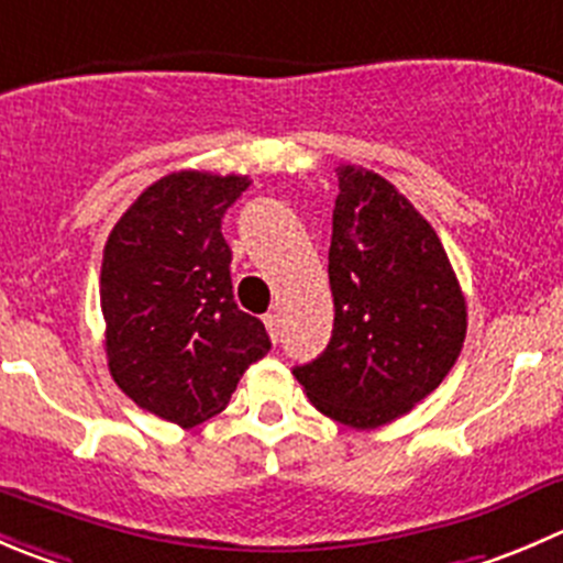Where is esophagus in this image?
Here are the masks:
<instances>
[{
	"label": "esophagus",
	"mask_w": 563,
	"mask_h": 563,
	"mask_svg": "<svg viewBox=\"0 0 563 563\" xmlns=\"http://www.w3.org/2000/svg\"><path fill=\"white\" fill-rule=\"evenodd\" d=\"M264 324H266V330H269L272 341H277V338H280V316H277V313H266L264 316Z\"/></svg>",
	"instance_id": "obj_1"
}]
</instances>
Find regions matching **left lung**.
<instances>
[{
  "instance_id": "1",
  "label": "left lung",
  "mask_w": 563,
  "mask_h": 563,
  "mask_svg": "<svg viewBox=\"0 0 563 563\" xmlns=\"http://www.w3.org/2000/svg\"><path fill=\"white\" fill-rule=\"evenodd\" d=\"M338 189L327 266L332 338L294 376L327 418L376 429L454 368L467 305L440 236L390 181L341 165Z\"/></svg>"
}]
</instances>
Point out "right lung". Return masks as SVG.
<instances>
[{"mask_svg": "<svg viewBox=\"0 0 563 563\" xmlns=\"http://www.w3.org/2000/svg\"><path fill=\"white\" fill-rule=\"evenodd\" d=\"M247 176L181 170L151 184L112 228L101 264L109 374L159 418L192 429L231 401L272 349L233 302L222 217Z\"/></svg>", "mask_w": 563, "mask_h": 563, "instance_id": "obj_1", "label": "right lung"}]
</instances>
